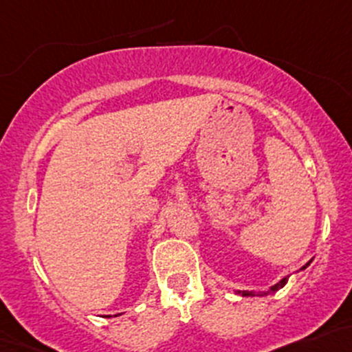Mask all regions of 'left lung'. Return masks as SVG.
<instances>
[{"mask_svg": "<svg viewBox=\"0 0 352 352\" xmlns=\"http://www.w3.org/2000/svg\"><path fill=\"white\" fill-rule=\"evenodd\" d=\"M307 265H309V262H307V264H306V265H304V267H302V269H306V267H307ZM285 283H287V277H284V279H283V280H280V283H279V284L272 285V287H270V289H269V291H264V292H261V294H256V292H249V291H242V296H267V294H274V292H276V291H279V289H280V287H284V285H285Z\"/></svg>", "mask_w": 352, "mask_h": 352, "instance_id": "obj_1", "label": "left lung"}]
</instances>
